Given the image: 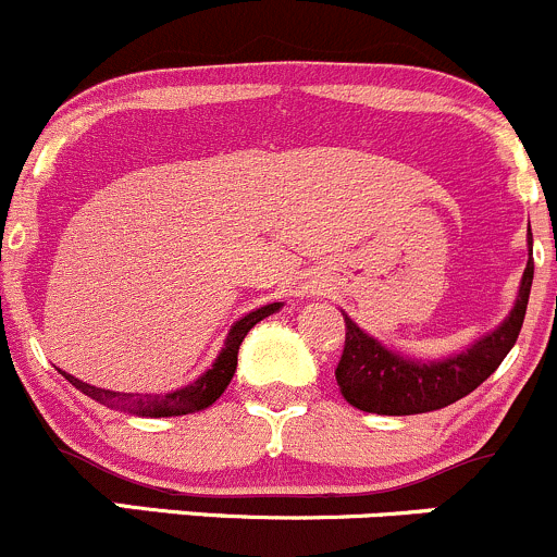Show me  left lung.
<instances>
[{
  "label": "left lung",
  "instance_id": "1",
  "mask_svg": "<svg viewBox=\"0 0 557 557\" xmlns=\"http://www.w3.org/2000/svg\"><path fill=\"white\" fill-rule=\"evenodd\" d=\"M528 245L533 256L531 225H528ZM531 283L533 261L528 258L520 296L511 315L493 334L476 339L468 350L451 359L430 361V364L399 359L381 343H375L370 334L361 332L350 318H345V348L334 370L339 392L354 408L381 416L428 413V410L457 403L471 394L479 383L487 381L517 343L522 321H525Z\"/></svg>",
  "mask_w": 557,
  "mask_h": 557
}]
</instances>
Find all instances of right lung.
<instances>
[{"label":"right lung","mask_w":557,"mask_h":557,"mask_svg":"<svg viewBox=\"0 0 557 557\" xmlns=\"http://www.w3.org/2000/svg\"><path fill=\"white\" fill-rule=\"evenodd\" d=\"M277 310H280V301H274V305L261 307V310L250 312V315H245L242 321H236L234 329L228 332V339H225L223 354L218 356V361L212 364V370L203 372V375L198 377V381H193L190 386L176 388V392H171V394L108 392V388L89 386V383L78 381V377L67 375V372H62V375L67 377V381L73 383L78 392L89 394L91 399L108 405V408L124 410V413L154 416V419H160V416L196 413V410L209 408V405H212L214 399L225 392V388H228L231 377H234V372H236V356H239V345H242V339L247 337V332H250L258 321H263V318L272 315V312H277Z\"/></svg>","instance_id":"right-lung-1"}]
</instances>
